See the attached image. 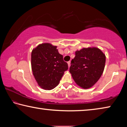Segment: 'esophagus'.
<instances>
[{"mask_svg": "<svg viewBox=\"0 0 127 127\" xmlns=\"http://www.w3.org/2000/svg\"><path fill=\"white\" fill-rule=\"evenodd\" d=\"M68 67H70V66H71V62L70 61H69V62H68Z\"/></svg>", "mask_w": 127, "mask_h": 127, "instance_id": "obj_1", "label": "esophagus"}]
</instances>
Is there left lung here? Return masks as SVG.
<instances>
[{
	"label": "left lung",
	"mask_w": 127,
	"mask_h": 127,
	"mask_svg": "<svg viewBox=\"0 0 127 127\" xmlns=\"http://www.w3.org/2000/svg\"><path fill=\"white\" fill-rule=\"evenodd\" d=\"M69 72L76 84L84 89L93 86L104 71L105 55L98 48H84L75 52Z\"/></svg>",
	"instance_id": "left-lung-1"
}]
</instances>
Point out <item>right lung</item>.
<instances>
[{
	"label": "right lung",
	"mask_w": 127,
	"mask_h": 127,
	"mask_svg": "<svg viewBox=\"0 0 127 127\" xmlns=\"http://www.w3.org/2000/svg\"><path fill=\"white\" fill-rule=\"evenodd\" d=\"M50 43L38 45L32 52V69L37 83L45 90H51L59 83L64 72L68 69L67 63Z\"/></svg>",
	"instance_id": "1"
}]
</instances>
